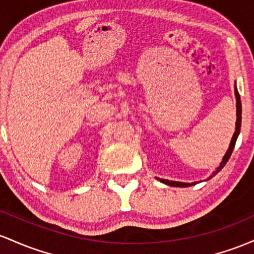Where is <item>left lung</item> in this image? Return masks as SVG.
<instances>
[{
  "label": "left lung",
  "mask_w": 254,
  "mask_h": 254,
  "mask_svg": "<svg viewBox=\"0 0 254 254\" xmlns=\"http://www.w3.org/2000/svg\"><path fill=\"white\" fill-rule=\"evenodd\" d=\"M235 97H236V124H235V132L234 134H233V138H232V141H230V145H229V149L226 152V155H224L223 159H222L221 164H219V167L216 169V172H213V174L211 176H210L209 179H211L212 176H215L216 174H217L219 170L222 169V168L226 165V163L228 162V159L230 158V156H232V152L233 150H234V146H235V142H236V139H238L239 136V133H240V128H241V101H240V95H239L238 92V89H236V85H235ZM158 179V178H157ZM207 179V180H209ZM159 181L163 182L165 185H169V186H173V187H190V186H193V185H195V182H192V184H186V182H179V181H169V180H164V179H158Z\"/></svg>",
  "instance_id": "1"
}]
</instances>
